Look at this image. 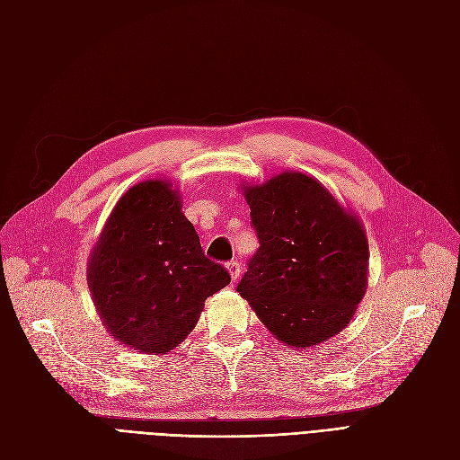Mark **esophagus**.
<instances>
[{"label":"esophagus","mask_w":460,"mask_h":460,"mask_svg":"<svg viewBox=\"0 0 460 460\" xmlns=\"http://www.w3.org/2000/svg\"><path fill=\"white\" fill-rule=\"evenodd\" d=\"M226 268H228V272H230V276H232V279L240 278V262H237V261H230V262H226Z\"/></svg>","instance_id":"obj_1"}]
</instances>
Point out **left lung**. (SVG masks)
<instances>
[{
	"instance_id": "obj_1",
	"label": "left lung",
	"mask_w": 460,
	"mask_h": 460,
	"mask_svg": "<svg viewBox=\"0 0 460 460\" xmlns=\"http://www.w3.org/2000/svg\"><path fill=\"white\" fill-rule=\"evenodd\" d=\"M245 199L261 247L237 293L285 344L306 348L337 335L367 285L369 245L359 220L303 172L249 186Z\"/></svg>"
}]
</instances>
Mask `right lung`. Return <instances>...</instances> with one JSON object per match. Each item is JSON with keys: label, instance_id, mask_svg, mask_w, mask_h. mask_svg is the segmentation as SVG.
Here are the masks:
<instances>
[{"label": "right lung", "instance_id": "right-lung-1", "mask_svg": "<svg viewBox=\"0 0 460 460\" xmlns=\"http://www.w3.org/2000/svg\"><path fill=\"white\" fill-rule=\"evenodd\" d=\"M87 279L110 335L135 350L164 354L188 337L205 298L226 288L230 274L205 257L175 190L145 181L110 215Z\"/></svg>", "mask_w": 460, "mask_h": 460}]
</instances>
